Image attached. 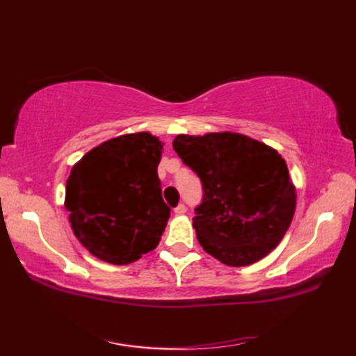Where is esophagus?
Returning <instances> with one entry per match:
<instances>
[{"label":"esophagus","mask_w":356,"mask_h":356,"mask_svg":"<svg viewBox=\"0 0 356 356\" xmlns=\"http://www.w3.org/2000/svg\"><path fill=\"white\" fill-rule=\"evenodd\" d=\"M174 213L176 214H185L186 213V207H185V203H179V205L174 208Z\"/></svg>","instance_id":"esophagus-1"}]
</instances>
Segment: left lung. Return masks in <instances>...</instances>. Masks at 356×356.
I'll use <instances>...</instances> for the list:
<instances>
[{
  "mask_svg": "<svg viewBox=\"0 0 356 356\" xmlns=\"http://www.w3.org/2000/svg\"><path fill=\"white\" fill-rule=\"evenodd\" d=\"M172 148L202 182L193 226L208 254L229 266H246L275 249L297 200L275 149L237 133L179 134Z\"/></svg>",
  "mask_w": 356,
  "mask_h": 356,
  "instance_id": "1",
  "label": "left lung"
}]
</instances>
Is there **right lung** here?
Segmentation results:
<instances>
[{"mask_svg": "<svg viewBox=\"0 0 356 356\" xmlns=\"http://www.w3.org/2000/svg\"><path fill=\"white\" fill-rule=\"evenodd\" d=\"M162 143L149 133L101 143L73 166L65 186L74 236L97 259L128 264L159 245L170 218L157 176Z\"/></svg>", "mask_w": 356, "mask_h": 356, "instance_id": "add662e5", "label": "right lung"}]
</instances>
